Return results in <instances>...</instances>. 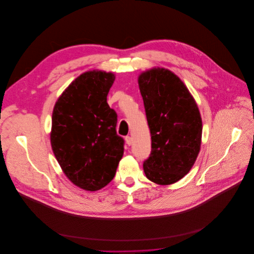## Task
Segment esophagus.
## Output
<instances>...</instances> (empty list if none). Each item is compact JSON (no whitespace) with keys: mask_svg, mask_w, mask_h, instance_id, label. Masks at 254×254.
<instances>
[{"mask_svg":"<svg viewBox=\"0 0 254 254\" xmlns=\"http://www.w3.org/2000/svg\"><path fill=\"white\" fill-rule=\"evenodd\" d=\"M125 142H126L127 145H132V143H133V140H132V138H131L130 136H127V137L125 138Z\"/></svg>","mask_w":254,"mask_h":254,"instance_id":"34e87169","label":"esophagus"}]
</instances>
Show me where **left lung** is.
I'll return each mask as SVG.
<instances>
[{
    "instance_id": "1",
    "label": "left lung",
    "mask_w": 254,
    "mask_h": 254,
    "mask_svg": "<svg viewBox=\"0 0 254 254\" xmlns=\"http://www.w3.org/2000/svg\"><path fill=\"white\" fill-rule=\"evenodd\" d=\"M138 81L151 136L145 176L158 185L176 183L189 173L200 149L199 110L181 79L168 69L152 68Z\"/></svg>"
}]
</instances>
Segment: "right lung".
Listing matches in <instances>:
<instances>
[{
    "instance_id": "add662e5",
    "label": "right lung",
    "mask_w": 254,
    "mask_h": 254,
    "mask_svg": "<svg viewBox=\"0 0 254 254\" xmlns=\"http://www.w3.org/2000/svg\"><path fill=\"white\" fill-rule=\"evenodd\" d=\"M115 77L105 71L81 74L59 98L53 111L51 144L64 173L94 191L111 181L124 151L116 133L117 114L107 97Z\"/></svg>"
}]
</instances>
